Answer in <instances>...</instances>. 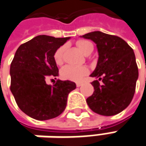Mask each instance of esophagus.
Returning a JSON list of instances; mask_svg holds the SVG:
<instances>
[{"mask_svg": "<svg viewBox=\"0 0 146 146\" xmlns=\"http://www.w3.org/2000/svg\"><path fill=\"white\" fill-rule=\"evenodd\" d=\"M82 85V82H77V83H76V86H77L78 87H80V86H81Z\"/></svg>", "mask_w": 146, "mask_h": 146, "instance_id": "esophagus-1", "label": "esophagus"}]
</instances>
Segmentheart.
I'll return each mask as SVG.
<instances>
[{
  "instance_id": "heart-1",
  "label": "heart",
  "mask_w": 146,
  "mask_h": 146,
  "mask_svg": "<svg viewBox=\"0 0 146 146\" xmlns=\"http://www.w3.org/2000/svg\"><path fill=\"white\" fill-rule=\"evenodd\" d=\"M77 46L79 50L85 55L91 53L94 49V45L88 40H78ZM64 51V47H60L54 53V60L57 65L63 64V54ZM89 69L86 66H76V65H66L60 71V76L64 80H69L73 82H80L83 78L87 75Z\"/></svg>"
}]
</instances>
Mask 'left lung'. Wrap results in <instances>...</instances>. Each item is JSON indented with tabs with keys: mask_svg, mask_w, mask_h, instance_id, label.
<instances>
[{
	"mask_svg": "<svg viewBox=\"0 0 146 146\" xmlns=\"http://www.w3.org/2000/svg\"><path fill=\"white\" fill-rule=\"evenodd\" d=\"M82 37L96 43L98 52L97 66L90 74L98 80L91 83L94 91L86 99L89 108L106 116L121 112L131 103L138 78L133 48L118 36L101 31H93Z\"/></svg>",
	"mask_w": 146,
	"mask_h": 146,
	"instance_id": "1",
	"label": "left lung"
}]
</instances>
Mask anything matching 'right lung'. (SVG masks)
Masks as SVG:
<instances>
[{
  "label": "right lung",
  "mask_w": 146,
  "mask_h": 146,
  "mask_svg": "<svg viewBox=\"0 0 146 146\" xmlns=\"http://www.w3.org/2000/svg\"><path fill=\"white\" fill-rule=\"evenodd\" d=\"M69 37L38 35L20 45L10 64V90L23 112L38 120L55 118L64 111L68 94L76 89L71 81L57 80L47 84L49 78L59 75L54 53Z\"/></svg>",
  "instance_id": "add662e5"
}]
</instances>
